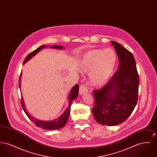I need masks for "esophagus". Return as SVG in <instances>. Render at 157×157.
<instances>
[{"label":"esophagus","mask_w":157,"mask_h":157,"mask_svg":"<svg viewBox=\"0 0 157 157\" xmlns=\"http://www.w3.org/2000/svg\"><path fill=\"white\" fill-rule=\"evenodd\" d=\"M88 92V90L87 88L84 86V85H81L79 87V94L82 95L85 93Z\"/></svg>","instance_id":"1"}]
</instances>
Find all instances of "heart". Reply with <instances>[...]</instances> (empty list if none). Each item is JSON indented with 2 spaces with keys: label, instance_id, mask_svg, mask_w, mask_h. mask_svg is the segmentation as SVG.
Returning <instances> with one entry per match:
<instances>
[{
  "label": "heart",
  "instance_id": "b5f03b06",
  "mask_svg": "<svg viewBox=\"0 0 157 157\" xmlns=\"http://www.w3.org/2000/svg\"><path fill=\"white\" fill-rule=\"evenodd\" d=\"M117 61L116 53L112 49H92L82 56L79 65L81 71L90 72V83L99 86L104 84L113 74Z\"/></svg>",
  "mask_w": 157,
  "mask_h": 157
}]
</instances>
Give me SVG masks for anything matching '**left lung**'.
I'll return each mask as SVG.
<instances>
[{
    "label": "left lung",
    "instance_id": "1",
    "mask_svg": "<svg viewBox=\"0 0 157 157\" xmlns=\"http://www.w3.org/2000/svg\"><path fill=\"white\" fill-rule=\"evenodd\" d=\"M119 60L117 72L101 89L94 90L92 113L104 125H117L124 122L137 103L139 75L132 53L119 43L111 41Z\"/></svg>",
    "mask_w": 157,
    "mask_h": 157
}]
</instances>
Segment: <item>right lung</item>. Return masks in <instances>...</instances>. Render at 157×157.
Returning <instances> with one entry per match:
<instances>
[{"label":"right lung","mask_w":157,"mask_h":157,"mask_svg":"<svg viewBox=\"0 0 157 157\" xmlns=\"http://www.w3.org/2000/svg\"><path fill=\"white\" fill-rule=\"evenodd\" d=\"M47 47L46 45H42L40 47H39L36 50H35L34 51L30 53L24 60L23 61V64H25L26 62H28L29 60H30L32 57H33L36 54H37V53L39 51H40L43 48ZM49 48H55L57 49H64V48H63L62 46L59 45H53V46H50ZM21 75L22 73L20 75V78H19V88H21ZM79 85L78 84L75 85L73 88H72V90L70 92V94L68 96V99H69V105L67 106V108L66 109V110L63 113L62 115H61L59 117L57 118L56 120H52V121H39L37 120V119L33 118V117L30 116V115L26 111V109H25V106L24 104V102H23V98H21V105H22V107L24 111V112H25V113L26 114V115L28 116V117L29 118V120H31L35 124V125L37 127L41 128L42 129H44L46 130H55V129H60L64 127L65 125V124L67 122L69 114H70V109H71V104L72 102V101L75 99L78 96V93H79Z\"/></svg>","instance_id":"1"}]
</instances>
